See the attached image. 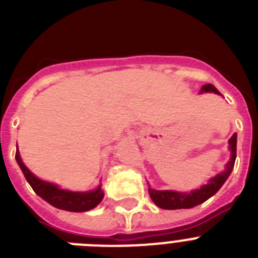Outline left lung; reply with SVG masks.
Instances as JSON below:
<instances>
[{
  "label": "left lung",
  "instance_id": "8db88e82",
  "mask_svg": "<svg viewBox=\"0 0 258 258\" xmlns=\"http://www.w3.org/2000/svg\"><path fill=\"white\" fill-rule=\"evenodd\" d=\"M203 93H214V94L221 95V93L212 84L203 85L200 94H203ZM229 149L231 151V157H230L229 163L226 164V168L223 172L218 173L216 177L209 179L208 183L202 186L200 188H197V190L190 191V192L149 188V194L152 202L159 208L163 209H187L199 206L206 200H208L222 187V184L226 182V179L229 178V175L231 174L232 169H234V164H235L236 159V133L232 134V137L229 140Z\"/></svg>",
  "mask_w": 258,
  "mask_h": 258
}]
</instances>
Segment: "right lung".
I'll return each instance as SVG.
<instances>
[{"label": "right lung", "mask_w": 258, "mask_h": 258, "mask_svg": "<svg viewBox=\"0 0 258 258\" xmlns=\"http://www.w3.org/2000/svg\"><path fill=\"white\" fill-rule=\"evenodd\" d=\"M15 159H17V163L19 164L23 174L26 177L27 182L31 184L33 191L37 194L38 197L42 198L45 202H47L55 208L68 212H86L95 208L103 199L104 194L101 188V184L95 190L86 191V192L63 190V188H59L56 184L37 178L24 165V163L20 159L19 151H17V154H15Z\"/></svg>", "instance_id": "right-lung-1"}]
</instances>
